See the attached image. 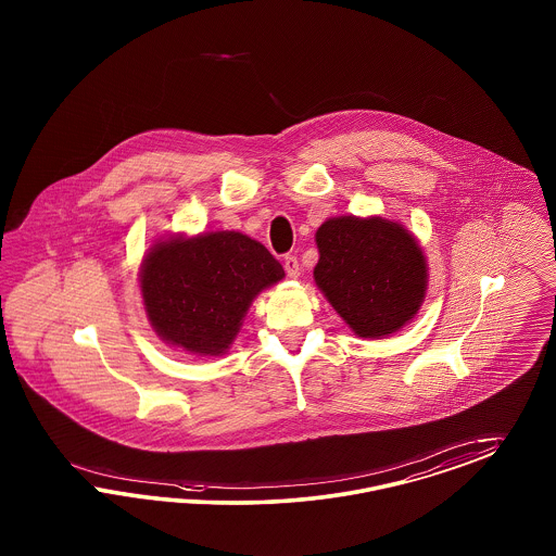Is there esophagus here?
Masks as SVG:
<instances>
[{"label": "esophagus", "instance_id": "esophagus-1", "mask_svg": "<svg viewBox=\"0 0 556 556\" xmlns=\"http://www.w3.org/2000/svg\"><path fill=\"white\" fill-rule=\"evenodd\" d=\"M283 267H286L289 279H298V277L302 275V268H300V263H298L295 256H288L286 263H283Z\"/></svg>", "mask_w": 556, "mask_h": 556}]
</instances>
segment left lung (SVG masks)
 Instances as JSON below:
<instances>
[{
	"label": "left lung",
	"instance_id": "obj_1",
	"mask_svg": "<svg viewBox=\"0 0 556 556\" xmlns=\"http://www.w3.org/2000/svg\"><path fill=\"white\" fill-rule=\"evenodd\" d=\"M314 281L362 339L399 332L421 309L429 267L419 240L380 215L330 217L316 230Z\"/></svg>",
	"mask_w": 556,
	"mask_h": 556
}]
</instances>
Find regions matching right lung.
Here are the masks:
<instances>
[{
	"mask_svg": "<svg viewBox=\"0 0 556 556\" xmlns=\"http://www.w3.org/2000/svg\"><path fill=\"white\" fill-rule=\"evenodd\" d=\"M283 277L273 254L242 231L174 233L143 254L139 289L153 332L166 345L222 357L254 298Z\"/></svg>",
	"mask_w": 556,
	"mask_h": 556,
	"instance_id": "1",
	"label": "right lung"
}]
</instances>
